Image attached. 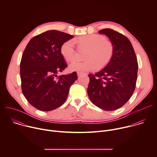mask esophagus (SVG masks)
Segmentation results:
<instances>
[{
  "mask_svg": "<svg viewBox=\"0 0 157 157\" xmlns=\"http://www.w3.org/2000/svg\"><path fill=\"white\" fill-rule=\"evenodd\" d=\"M84 74H85V73H82V72H78V73H77V75H78V76H81V75H84Z\"/></svg>",
  "mask_w": 157,
  "mask_h": 157,
  "instance_id": "1",
  "label": "esophagus"
}]
</instances>
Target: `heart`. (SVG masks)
Masks as SVG:
<instances>
[{
	"instance_id": "b5f03b06",
	"label": "heart",
	"mask_w": 157,
	"mask_h": 157,
	"mask_svg": "<svg viewBox=\"0 0 157 157\" xmlns=\"http://www.w3.org/2000/svg\"><path fill=\"white\" fill-rule=\"evenodd\" d=\"M80 50H86V61L74 62L69 66L70 71H94L105 66L113 58L114 52V44L106 38L99 34H89L75 40ZM62 56L68 62L76 59V53L71 40L64 41L60 47Z\"/></svg>"
}]
</instances>
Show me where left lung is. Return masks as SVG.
I'll return each instance as SVG.
<instances>
[{"mask_svg":"<svg viewBox=\"0 0 157 157\" xmlns=\"http://www.w3.org/2000/svg\"><path fill=\"white\" fill-rule=\"evenodd\" d=\"M113 43L114 55L99 72L89 74L87 94L91 101L105 110L123 106L135 90L138 63L132 44L124 35L110 29L99 31Z\"/></svg>","mask_w":157,"mask_h":157,"instance_id":"left-lung-1","label":"left lung"}]
</instances>
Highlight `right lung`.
<instances>
[{"label":"right lung","mask_w":157,"mask_h":157,"mask_svg":"<svg viewBox=\"0 0 157 157\" xmlns=\"http://www.w3.org/2000/svg\"><path fill=\"white\" fill-rule=\"evenodd\" d=\"M73 37L58 30L47 31L33 37L22 55L20 64L22 93L40 110L50 111L63 105L78 78L76 72L56 78L68 66L60 47Z\"/></svg>","instance_id":"1"}]
</instances>
